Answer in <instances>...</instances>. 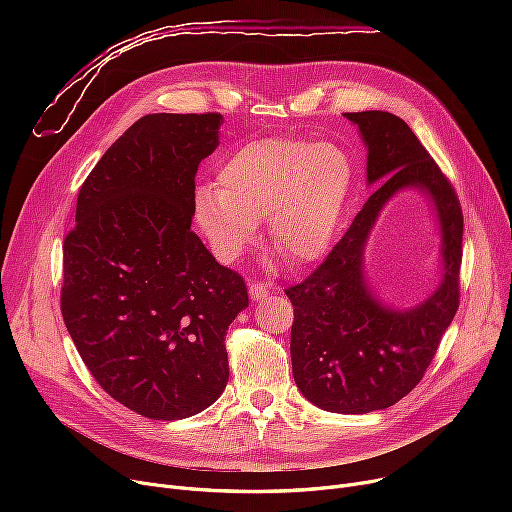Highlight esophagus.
Instances as JSON below:
<instances>
[{
    "instance_id": "1",
    "label": "esophagus",
    "mask_w": 512,
    "mask_h": 512,
    "mask_svg": "<svg viewBox=\"0 0 512 512\" xmlns=\"http://www.w3.org/2000/svg\"><path fill=\"white\" fill-rule=\"evenodd\" d=\"M267 294H270V286H267V284H263V282L249 284V297H251V301H261V299L267 297Z\"/></svg>"
}]
</instances>
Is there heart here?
I'll list each match as a JSON object with an SVG mask.
<instances>
[{
	"mask_svg": "<svg viewBox=\"0 0 512 512\" xmlns=\"http://www.w3.org/2000/svg\"><path fill=\"white\" fill-rule=\"evenodd\" d=\"M353 182L348 155L309 139H261L234 151L218 170L215 188L195 197V218L213 251L236 261L267 222V242L290 263L324 257Z\"/></svg>",
	"mask_w": 512,
	"mask_h": 512,
	"instance_id": "b5f03b06",
	"label": "heart"
}]
</instances>
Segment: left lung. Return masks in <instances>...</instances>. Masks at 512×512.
<instances>
[{
    "label": "left lung",
    "instance_id": "obj_1",
    "mask_svg": "<svg viewBox=\"0 0 512 512\" xmlns=\"http://www.w3.org/2000/svg\"><path fill=\"white\" fill-rule=\"evenodd\" d=\"M344 116L365 141L367 182L380 186L326 261L284 292L294 307L290 359L299 390L319 409L361 415L405 398L432 363L459 309L463 211L454 186L405 120L380 110ZM402 187H417L437 207L445 276L432 298L396 312L372 297L362 253L379 211Z\"/></svg>",
    "mask_w": 512,
    "mask_h": 512
}]
</instances>
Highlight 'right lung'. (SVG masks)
Masks as SVG:
<instances>
[{"label":"right lung","mask_w":512,"mask_h":512,"mask_svg":"<svg viewBox=\"0 0 512 512\" xmlns=\"http://www.w3.org/2000/svg\"><path fill=\"white\" fill-rule=\"evenodd\" d=\"M222 116L149 114L103 153L64 238L60 309L97 384L126 409L174 421L228 384L224 336L247 284L191 230L195 176Z\"/></svg>","instance_id":"1"}]
</instances>
